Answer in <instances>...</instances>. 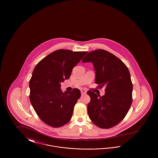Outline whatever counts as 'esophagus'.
Returning <instances> with one entry per match:
<instances>
[{"mask_svg":"<svg viewBox=\"0 0 158 158\" xmlns=\"http://www.w3.org/2000/svg\"><path fill=\"white\" fill-rule=\"evenodd\" d=\"M81 92L82 94H86V92H87V90L85 89H81Z\"/></svg>","mask_w":158,"mask_h":158,"instance_id":"1","label":"esophagus"}]
</instances>
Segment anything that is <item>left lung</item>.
<instances>
[{
    "label": "left lung",
    "instance_id": "8db88e82",
    "mask_svg": "<svg viewBox=\"0 0 158 158\" xmlns=\"http://www.w3.org/2000/svg\"><path fill=\"white\" fill-rule=\"evenodd\" d=\"M82 62H92L95 70V83L105 94L98 97L88 90L90 101L88 113L98 127L110 128L123 120L132 104L133 84L126 65L112 53L98 49L88 53Z\"/></svg>",
    "mask_w": 158,
    "mask_h": 158
}]
</instances>
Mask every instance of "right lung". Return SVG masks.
Segmentation results:
<instances>
[{"instance_id":"obj_1","label":"right lung","mask_w":158,"mask_h":158,"mask_svg":"<svg viewBox=\"0 0 158 158\" xmlns=\"http://www.w3.org/2000/svg\"><path fill=\"white\" fill-rule=\"evenodd\" d=\"M87 53L58 50L34 68L29 85L30 99L38 116L46 124L60 127L70 120L81 91L75 88L63 92L60 82L70 77L73 68Z\"/></svg>"}]
</instances>
